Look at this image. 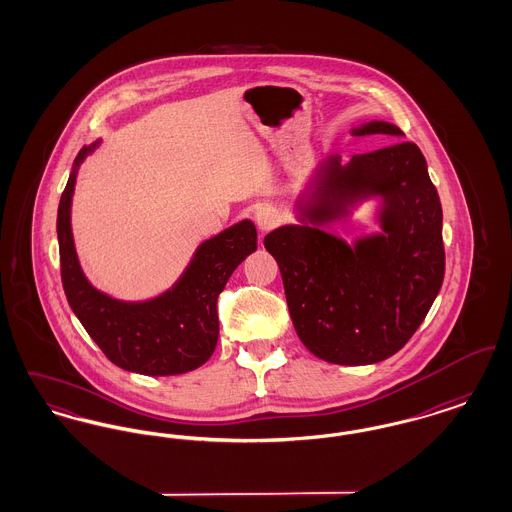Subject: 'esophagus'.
Here are the masks:
<instances>
[{"mask_svg": "<svg viewBox=\"0 0 512 512\" xmlns=\"http://www.w3.org/2000/svg\"><path fill=\"white\" fill-rule=\"evenodd\" d=\"M280 220H282V217L274 207H261L255 215V222H257L261 232H268V230L276 228L280 224Z\"/></svg>", "mask_w": 512, "mask_h": 512, "instance_id": "esophagus-1", "label": "esophagus"}]
</instances>
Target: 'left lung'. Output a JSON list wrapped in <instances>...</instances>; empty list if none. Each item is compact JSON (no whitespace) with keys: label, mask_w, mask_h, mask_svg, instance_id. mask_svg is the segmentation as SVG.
<instances>
[{"label":"left lung","mask_w":512,"mask_h":512,"mask_svg":"<svg viewBox=\"0 0 512 512\" xmlns=\"http://www.w3.org/2000/svg\"><path fill=\"white\" fill-rule=\"evenodd\" d=\"M351 134L405 136L386 121L365 122ZM309 186L297 197L299 224L265 236L293 328L322 361L380 363L411 340L443 282V213L426 159L413 142L353 155L345 165L340 155H328ZM368 198L379 199L382 233L347 245L323 230Z\"/></svg>","instance_id":"obj_1"}]
</instances>
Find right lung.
I'll return each mask as SVG.
<instances>
[{"instance_id":"add662e5","label":"right lung","mask_w":512,"mask_h":512,"mask_svg":"<svg viewBox=\"0 0 512 512\" xmlns=\"http://www.w3.org/2000/svg\"><path fill=\"white\" fill-rule=\"evenodd\" d=\"M99 142L80 149L59 201L57 240L67 301L113 365L146 376L195 370L209 361L217 347V299L232 272L257 249L255 224L240 220L199 244L172 288L151 299L122 301L99 292L80 267L71 228L76 172Z\"/></svg>"}]
</instances>
